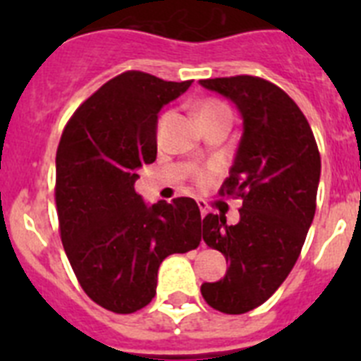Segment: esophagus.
<instances>
[{"label": "esophagus", "instance_id": "1", "mask_svg": "<svg viewBox=\"0 0 361 361\" xmlns=\"http://www.w3.org/2000/svg\"><path fill=\"white\" fill-rule=\"evenodd\" d=\"M197 206H199L200 215H202V216L208 213V206H206V200H204V199H197Z\"/></svg>", "mask_w": 361, "mask_h": 361}]
</instances>
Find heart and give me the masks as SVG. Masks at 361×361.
<instances>
[{"instance_id": "obj_1", "label": "heart", "mask_w": 361, "mask_h": 361, "mask_svg": "<svg viewBox=\"0 0 361 361\" xmlns=\"http://www.w3.org/2000/svg\"><path fill=\"white\" fill-rule=\"evenodd\" d=\"M228 106H226L222 101H219V99H204L202 103L199 104V108H197V116H199V119H204V117H212V116H216V114H228ZM212 170H202V168H199V170H195V180L197 183H208L209 178H212Z\"/></svg>"}]
</instances>
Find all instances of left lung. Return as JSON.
<instances>
[{
  "mask_svg": "<svg viewBox=\"0 0 361 361\" xmlns=\"http://www.w3.org/2000/svg\"><path fill=\"white\" fill-rule=\"evenodd\" d=\"M231 99L244 119L237 157L220 195L242 200L238 224L202 219L204 242L226 257L219 282L200 286L204 300L226 314L262 305L288 279L317 212L320 152L307 119L286 92L257 75L202 79Z\"/></svg>",
  "mask_w": 361,
  "mask_h": 361,
  "instance_id": "left-lung-1",
  "label": "left lung"
}]
</instances>
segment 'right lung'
I'll return each instance as SVG.
<instances>
[{
  "instance_id": "right-lung-1",
  "label": "right lung",
  "mask_w": 361,
  "mask_h": 361,
  "mask_svg": "<svg viewBox=\"0 0 361 361\" xmlns=\"http://www.w3.org/2000/svg\"><path fill=\"white\" fill-rule=\"evenodd\" d=\"M128 70L73 111L56 153V206L63 247L95 304L130 314L152 302L168 255L202 238L190 197L148 208L135 191L139 170L157 157V114L190 88Z\"/></svg>"
}]
</instances>
